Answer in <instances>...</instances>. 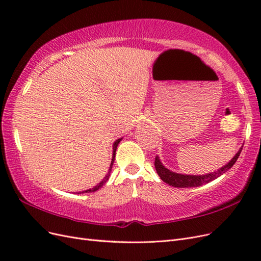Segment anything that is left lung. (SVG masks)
<instances>
[{
  "label": "left lung",
  "mask_w": 261,
  "mask_h": 261,
  "mask_svg": "<svg viewBox=\"0 0 261 261\" xmlns=\"http://www.w3.org/2000/svg\"><path fill=\"white\" fill-rule=\"evenodd\" d=\"M243 149V146L240 148V150L232 158V159L228 161L224 167L220 168L219 170L207 173V174H202V175H192V174H180V173L173 172L169 170L168 168H165L161 160L159 159V156H155L154 160V167L156 170L158 175L160 176V178L165 181V183L169 184L170 186L173 187H179V188H186V187H198L203 184H207L209 181L218 178L219 176L223 175L225 172L230 170L236 160L239 159V156L241 154V151Z\"/></svg>",
  "instance_id": "8db88e82"
}]
</instances>
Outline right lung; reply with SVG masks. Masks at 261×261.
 <instances>
[{
  "label": "right lung",
  "mask_w": 261,
  "mask_h": 261,
  "mask_svg": "<svg viewBox=\"0 0 261 261\" xmlns=\"http://www.w3.org/2000/svg\"><path fill=\"white\" fill-rule=\"evenodd\" d=\"M123 138H118V139H116L115 141H114V144H113V154H112V161H111V164H110V169H109V171H108V173H107V175L103 177V179H102L100 183L98 184V185H96L94 187H92V188H90V189H87V191H84V192H80V193H77V194H83V193H91V192H96V191H98L99 188H101L102 186H103L107 181H108V179H109V177H110V175H111V171H112V165H113V163H114V159H115V152H116V149H117V146H118V144H120V141L122 140Z\"/></svg>",
  "instance_id": "add662e5"
}]
</instances>
